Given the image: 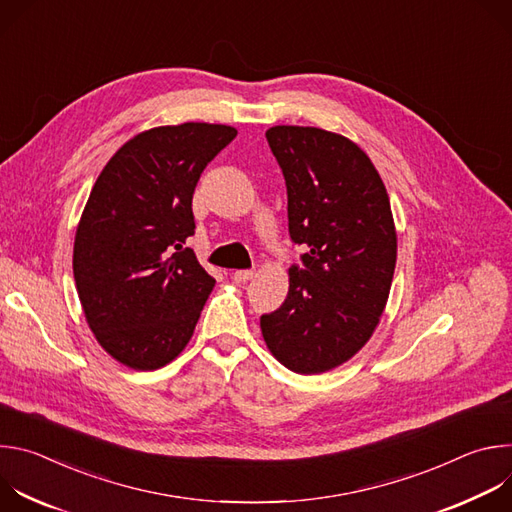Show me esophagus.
<instances>
[{
    "instance_id": "1",
    "label": "esophagus",
    "mask_w": 512,
    "mask_h": 512,
    "mask_svg": "<svg viewBox=\"0 0 512 512\" xmlns=\"http://www.w3.org/2000/svg\"><path fill=\"white\" fill-rule=\"evenodd\" d=\"M233 279L239 281V283H245V281L253 279V269H237V271L233 273Z\"/></svg>"
}]
</instances>
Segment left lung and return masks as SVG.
<instances>
[{
    "label": "left lung",
    "mask_w": 512,
    "mask_h": 512,
    "mask_svg": "<svg viewBox=\"0 0 512 512\" xmlns=\"http://www.w3.org/2000/svg\"><path fill=\"white\" fill-rule=\"evenodd\" d=\"M287 188L289 237L304 245L285 302L261 316L271 354L300 375L340 367L373 336L387 306L397 233L387 188L344 135L298 125L265 133Z\"/></svg>",
    "instance_id": "1"
}]
</instances>
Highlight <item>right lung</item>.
Returning <instances> with one entry per match:
<instances>
[{
	"label": "right lung",
	"instance_id": "1",
	"mask_svg": "<svg viewBox=\"0 0 512 512\" xmlns=\"http://www.w3.org/2000/svg\"><path fill=\"white\" fill-rule=\"evenodd\" d=\"M212 123L154 127L99 174L75 237L72 271L99 344L135 371L174 360L214 287L186 239L200 174L235 139Z\"/></svg>",
	"mask_w": 512,
	"mask_h": 512
}]
</instances>
